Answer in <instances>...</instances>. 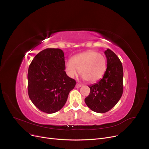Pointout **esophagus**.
Returning a JSON list of instances; mask_svg holds the SVG:
<instances>
[{
	"mask_svg": "<svg viewBox=\"0 0 149 149\" xmlns=\"http://www.w3.org/2000/svg\"><path fill=\"white\" fill-rule=\"evenodd\" d=\"M81 86V85L80 84H79V83H77L76 85H75V87H76L77 88H80Z\"/></svg>",
	"mask_w": 149,
	"mask_h": 149,
	"instance_id": "obj_1",
	"label": "esophagus"
}]
</instances>
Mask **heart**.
<instances>
[{"label":"heart","instance_id":"obj_1","mask_svg":"<svg viewBox=\"0 0 149 149\" xmlns=\"http://www.w3.org/2000/svg\"><path fill=\"white\" fill-rule=\"evenodd\" d=\"M68 75L73 77L80 72V75L89 83L99 80L106 69V60L102 54L95 51H87L74 56L66 63Z\"/></svg>","mask_w":149,"mask_h":149}]
</instances>
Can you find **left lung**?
I'll return each mask as SVG.
<instances>
[{"label":"left lung","mask_w":149,"mask_h":149,"mask_svg":"<svg viewBox=\"0 0 149 149\" xmlns=\"http://www.w3.org/2000/svg\"><path fill=\"white\" fill-rule=\"evenodd\" d=\"M104 54L107 69L103 77L91 85L89 95L84 99L85 103L92 111L105 113L113 107L121 98L123 92V68L120 60L111 49Z\"/></svg>","instance_id":"1"}]
</instances>
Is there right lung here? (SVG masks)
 Segmentation results:
<instances>
[{"label": "right lung", "instance_id": "obj_1", "mask_svg": "<svg viewBox=\"0 0 149 149\" xmlns=\"http://www.w3.org/2000/svg\"><path fill=\"white\" fill-rule=\"evenodd\" d=\"M65 69L64 52L58 48L42 51L31 63L28 72V95L40 111L53 113L65 104L76 81L66 75Z\"/></svg>", "mask_w": 149, "mask_h": 149}]
</instances>
